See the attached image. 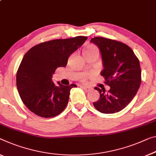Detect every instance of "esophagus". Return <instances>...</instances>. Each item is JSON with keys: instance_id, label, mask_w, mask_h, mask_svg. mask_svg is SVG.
I'll list each match as a JSON object with an SVG mask.
<instances>
[{"instance_id": "obj_1", "label": "esophagus", "mask_w": 156, "mask_h": 156, "mask_svg": "<svg viewBox=\"0 0 156 156\" xmlns=\"http://www.w3.org/2000/svg\"><path fill=\"white\" fill-rule=\"evenodd\" d=\"M81 88H83L86 92H89L92 90L91 87H89V86H81Z\"/></svg>"}]
</instances>
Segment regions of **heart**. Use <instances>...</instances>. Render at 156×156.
<instances>
[{"label": "heart", "mask_w": 156, "mask_h": 156, "mask_svg": "<svg viewBox=\"0 0 156 156\" xmlns=\"http://www.w3.org/2000/svg\"><path fill=\"white\" fill-rule=\"evenodd\" d=\"M93 51H97L96 47L93 45H89V46L86 47L84 49H83V53H90V52ZM86 76H83L82 78V80H85Z\"/></svg>", "instance_id": "heart-1"}]
</instances>
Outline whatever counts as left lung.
Listing matches in <instances>:
<instances>
[{
	"mask_svg": "<svg viewBox=\"0 0 156 156\" xmlns=\"http://www.w3.org/2000/svg\"><path fill=\"white\" fill-rule=\"evenodd\" d=\"M90 42L99 48L104 68L100 75L110 86L108 91L105 88H95L100 98L93 105L101 113H116L132 101L140 88V61L131 48L124 43L101 37L92 38Z\"/></svg>",
	"mask_w": 156,
	"mask_h": 156,
	"instance_id": "left-lung-1",
	"label": "left lung"
}]
</instances>
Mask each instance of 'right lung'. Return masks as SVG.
Segmentation results:
<instances>
[{
	"mask_svg": "<svg viewBox=\"0 0 156 156\" xmlns=\"http://www.w3.org/2000/svg\"><path fill=\"white\" fill-rule=\"evenodd\" d=\"M87 37L54 40L40 43L26 52L16 73V87L26 107L37 116L51 118L61 114L75 84L58 85L52 81L56 68L66 67L69 56Z\"/></svg>",
	"mask_w": 156,
	"mask_h": 156,
	"instance_id": "1",
	"label": "right lung"
}]
</instances>
